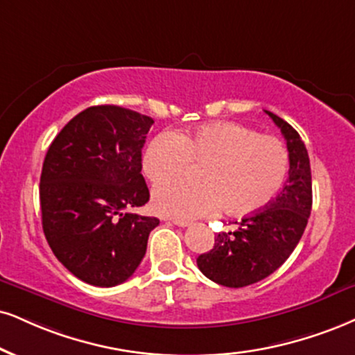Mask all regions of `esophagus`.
I'll return each instance as SVG.
<instances>
[{
	"label": "esophagus",
	"instance_id": "1",
	"mask_svg": "<svg viewBox=\"0 0 355 355\" xmlns=\"http://www.w3.org/2000/svg\"><path fill=\"white\" fill-rule=\"evenodd\" d=\"M171 222L178 227H189L191 225V222H187V220H171Z\"/></svg>",
	"mask_w": 355,
	"mask_h": 355
}]
</instances>
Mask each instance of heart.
Returning a JSON list of instances; mask_svg holds the SVG:
<instances>
[{
  "label": "heart",
  "mask_w": 355,
  "mask_h": 355,
  "mask_svg": "<svg viewBox=\"0 0 355 355\" xmlns=\"http://www.w3.org/2000/svg\"><path fill=\"white\" fill-rule=\"evenodd\" d=\"M200 162L198 182H164ZM143 174L153 184V205L168 217L191 220L224 207L232 216L261 211L278 196L290 155L278 138L235 121H216L184 133H161L148 143Z\"/></svg>",
  "instance_id": "obj_1"
}]
</instances>
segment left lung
Returning a JSON list of instances; mask_svg holds the SVG:
<instances>
[{
  "label": "left lung",
  "instance_id": "1",
  "mask_svg": "<svg viewBox=\"0 0 355 355\" xmlns=\"http://www.w3.org/2000/svg\"><path fill=\"white\" fill-rule=\"evenodd\" d=\"M266 113L286 139L288 181L277 199L261 211L243 217L234 232L217 234L212 250L198 257L199 270L222 286H248L277 271L296 248L311 214L308 150L290 123L275 113Z\"/></svg>",
  "mask_w": 355,
  "mask_h": 355
}]
</instances>
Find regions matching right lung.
I'll use <instances>...</instances> for the list:
<instances>
[{"label":"right lung","mask_w":355,"mask_h":355,"mask_svg":"<svg viewBox=\"0 0 355 355\" xmlns=\"http://www.w3.org/2000/svg\"><path fill=\"white\" fill-rule=\"evenodd\" d=\"M153 118L97 105L60 130L44 157L42 230L73 277L110 288L128 279L146 253L156 217L128 212L150 200L141 148Z\"/></svg>","instance_id":"right-lung-1"}]
</instances>
